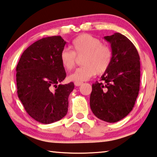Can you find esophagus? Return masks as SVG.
Wrapping results in <instances>:
<instances>
[{"instance_id":"esophagus-1","label":"esophagus","mask_w":157,"mask_h":157,"mask_svg":"<svg viewBox=\"0 0 157 157\" xmlns=\"http://www.w3.org/2000/svg\"><path fill=\"white\" fill-rule=\"evenodd\" d=\"M82 84H83L82 82H75V85L78 86L82 85Z\"/></svg>"}]
</instances>
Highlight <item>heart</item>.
Wrapping results in <instances>:
<instances>
[{
    "label": "heart",
    "instance_id": "obj_1",
    "mask_svg": "<svg viewBox=\"0 0 157 157\" xmlns=\"http://www.w3.org/2000/svg\"><path fill=\"white\" fill-rule=\"evenodd\" d=\"M71 51L63 48L60 54V62L65 69L71 70L75 65L77 56L83 55V66L78 67L69 75L72 81H85L97 73L102 74L109 67L113 52L109 46L101 44L97 37L84 34L76 37L72 42Z\"/></svg>",
    "mask_w": 157,
    "mask_h": 157
}]
</instances>
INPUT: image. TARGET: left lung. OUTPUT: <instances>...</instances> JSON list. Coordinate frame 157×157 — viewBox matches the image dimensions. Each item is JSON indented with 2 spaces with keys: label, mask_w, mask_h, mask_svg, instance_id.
Returning a JSON list of instances; mask_svg holds the SVG:
<instances>
[{
  "label": "left lung",
  "mask_w": 157,
  "mask_h": 157,
  "mask_svg": "<svg viewBox=\"0 0 157 157\" xmlns=\"http://www.w3.org/2000/svg\"><path fill=\"white\" fill-rule=\"evenodd\" d=\"M111 44L113 58L101 82L92 84L90 107L101 120L116 123L132 111L138 96L140 62L137 50L120 33L104 36Z\"/></svg>",
  "instance_id": "left-lung-1"
}]
</instances>
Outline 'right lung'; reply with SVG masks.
Listing matches in <instances>:
<instances>
[{"label": "right lung", "instance_id": "1", "mask_svg": "<svg viewBox=\"0 0 157 157\" xmlns=\"http://www.w3.org/2000/svg\"><path fill=\"white\" fill-rule=\"evenodd\" d=\"M65 44L60 36L39 39L23 52L16 67L19 99L39 123L56 122L67 114L74 83L59 85L66 77L60 59Z\"/></svg>", "mask_w": 157, "mask_h": 157}]
</instances>
